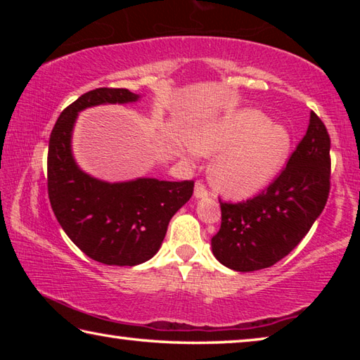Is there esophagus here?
Segmentation results:
<instances>
[{
  "label": "esophagus",
  "instance_id": "obj_1",
  "mask_svg": "<svg viewBox=\"0 0 360 360\" xmlns=\"http://www.w3.org/2000/svg\"><path fill=\"white\" fill-rule=\"evenodd\" d=\"M193 195H195V198H203V197H208L210 192H208V188L205 187L203 182L198 181L197 184H195V192H193Z\"/></svg>",
  "mask_w": 360,
  "mask_h": 360
}]
</instances>
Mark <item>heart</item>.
Segmentation results:
<instances>
[{
  "label": "heart",
  "mask_w": 360,
  "mask_h": 360,
  "mask_svg": "<svg viewBox=\"0 0 360 360\" xmlns=\"http://www.w3.org/2000/svg\"><path fill=\"white\" fill-rule=\"evenodd\" d=\"M200 154L216 155L211 178L230 197L245 198L260 192L276 178L292 149L290 133L257 109L224 115L195 138Z\"/></svg>",
  "instance_id": "heart-1"
}]
</instances>
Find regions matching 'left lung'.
I'll return each mask as SVG.
<instances>
[{"label": "left lung", "instance_id": "8db88e82", "mask_svg": "<svg viewBox=\"0 0 360 360\" xmlns=\"http://www.w3.org/2000/svg\"><path fill=\"white\" fill-rule=\"evenodd\" d=\"M330 192V136L324 122L309 112L307 135L288 165L264 191L240 203H221V229L212 254L236 271H255L284 259L324 210Z\"/></svg>", "mask_w": 360, "mask_h": 360}]
</instances>
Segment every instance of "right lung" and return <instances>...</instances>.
<instances>
[{
  "mask_svg": "<svg viewBox=\"0 0 360 360\" xmlns=\"http://www.w3.org/2000/svg\"><path fill=\"white\" fill-rule=\"evenodd\" d=\"M138 98L127 89L90 90L63 109L49 139L47 192L53 214L85 255L105 265L133 266L154 257L169 219L193 193V181L141 178L109 184L77 168L71 154L77 112Z\"/></svg>",
  "mask_w": 360,
  "mask_h": 360,
  "instance_id": "obj_1",
  "label": "right lung"
}]
</instances>
